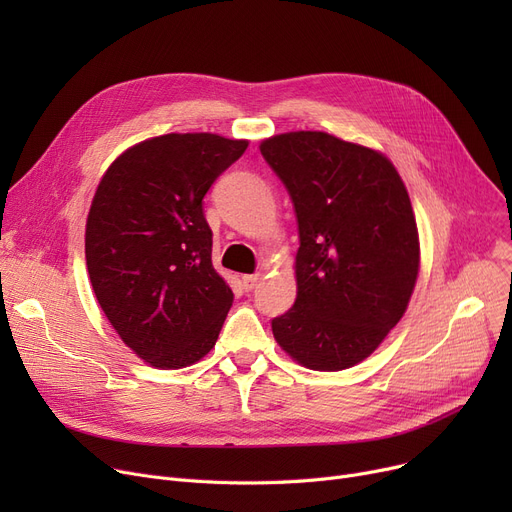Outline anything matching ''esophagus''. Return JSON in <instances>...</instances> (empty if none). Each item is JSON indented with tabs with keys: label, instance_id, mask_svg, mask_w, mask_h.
<instances>
[{
	"label": "esophagus",
	"instance_id": "obj_1",
	"mask_svg": "<svg viewBox=\"0 0 512 512\" xmlns=\"http://www.w3.org/2000/svg\"><path fill=\"white\" fill-rule=\"evenodd\" d=\"M259 274H249V276H242V286L245 290H255L259 286Z\"/></svg>",
	"mask_w": 512,
	"mask_h": 512
}]
</instances>
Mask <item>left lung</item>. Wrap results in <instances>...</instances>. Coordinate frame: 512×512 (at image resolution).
<instances>
[{"label": "left lung", "instance_id": "1", "mask_svg": "<svg viewBox=\"0 0 512 512\" xmlns=\"http://www.w3.org/2000/svg\"><path fill=\"white\" fill-rule=\"evenodd\" d=\"M297 213V301L272 319L284 351L315 371L367 359L405 315L419 274L411 199L392 161L334 134L261 143Z\"/></svg>", "mask_w": 512, "mask_h": 512}]
</instances>
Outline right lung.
<instances>
[{
	"label": "right lung",
	"mask_w": 512,
	"mask_h": 512,
	"mask_svg": "<svg viewBox=\"0 0 512 512\" xmlns=\"http://www.w3.org/2000/svg\"><path fill=\"white\" fill-rule=\"evenodd\" d=\"M247 141L211 132L153 137L103 174L85 257L105 317L143 361L180 369L218 340L234 294L211 263L203 197Z\"/></svg>",
	"instance_id": "obj_1"
}]
</instances>
